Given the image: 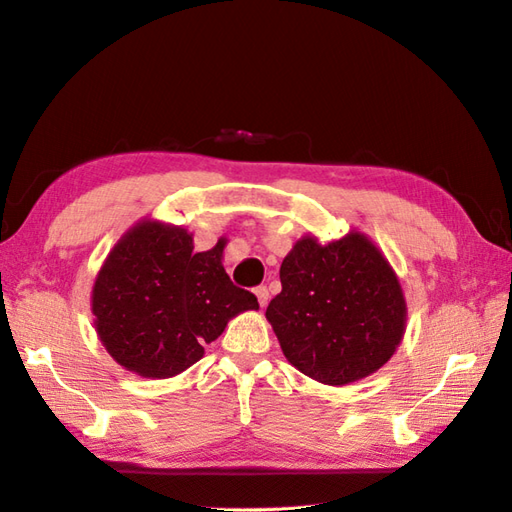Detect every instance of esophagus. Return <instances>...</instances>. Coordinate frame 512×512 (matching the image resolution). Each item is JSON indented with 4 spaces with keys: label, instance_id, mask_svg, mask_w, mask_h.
Segmentation results:
<instances>
[{
    "label": "esophagus",
    "instance_id": "obj_1",
    "mask_svg": "<svg viewBox=\"0 0 512 512\" xmlns=\"http://www.w3.org/2000/svg\"><path fill=\"white\" fill-rule=\"evenodd\" d=\"M255 296H257V300H259V307L264 309V307L268 305V300H270L268 287H266V285H259V287H255Z\"/></svg>",
    "mask_w": 512,
    "mask_h": 512
}]
</instances>
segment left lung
<instances>
[{
  "instance_id": "1",
  "label": "left lung",
  "mask_w": 512,
  "mask_h": 512,
  "mask_svg": "<svg viewBox=\"0 0 512 512\" xmlns=\"http://www.w3.org/2000/svg\"><path fill=\"white\" fill-rule=\"evenodd\" d=\"M270 300L285 359L324 385H348L381 370L400 346L406 303L385 255L359 231L320 244L298 240Z\"/></svg>"
}]
</instances>
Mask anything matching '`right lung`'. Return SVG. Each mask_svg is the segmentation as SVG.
<instances>
[{"label":"right lung","mask_w":512,"mask_h":512,"mask_svg":"<svg viewBox=\"0 0 512 512\" xmlns=\"http://www.w3.org/2000/svg\"><path fill=\"white\" fill-rule=\"evenodd\" d=\"M225 240L194 253L192 233L142 220L116 244L93 287L95 329L125 370L170 378L205 355L231 318L259 309L222 268Z\"/></svg>","instance_id":"obj_1"}]
</instances>
